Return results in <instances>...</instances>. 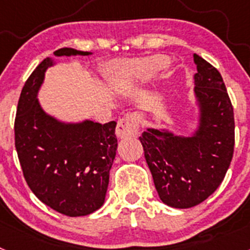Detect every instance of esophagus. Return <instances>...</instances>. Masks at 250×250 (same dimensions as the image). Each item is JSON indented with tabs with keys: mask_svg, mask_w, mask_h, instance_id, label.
<instances>
[{
	"mask_svg": "<svg viewBox=\"0 0 250 250\" xmlns=\"http://www.w3.org/2000/svg\"><path fill=\"white\" fill-rule=\"evenodd\" d=\"M140 126V116L138 114H130L120 119L116 126V135L120 139L132 138L138 135Z\"/></svg>",
	"mask_w": 250,
	"mask_h": 250,
	"instance_id": "1",
	"label": "esophagus"
}]
</instances>
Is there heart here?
Returning <instances> with one entry per match:
<instances>
[{"instance_id": "obj_1", "label": "heart", "mask_w": 250, "mask_h": 250, "mask_svg": "<svg viewBox=\"0 0 250 250\" xmlns=\"http://www.w3.org/2000/svg\"><path fill=\"white\" fill-rule=\"evenodd\" d=\"M165 65L167 59L159 55L119 61L112 63L110 67V80L116 89L129 87L147 81L158 74Z\"/></svg>"}]
</instances>
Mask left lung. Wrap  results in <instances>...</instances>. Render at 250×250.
Segmentation results:
<instances>
[{"instance_id": "left-lung-1", "label": "left lung", "mask_w": 250, "mask_h": 250, "mask_svg": "<svg viewBox=\"0 0 250 250\" xmlns=\"http://www.w3.org/2000/svg\"><path fill=\"white\" fill-rule=\"evenodd\" d=\"M199 126L191 136L147 129L140 136L159 198L178 209L195 207L222 184L234 152V112L220 72L194 54Z\"/></svg>"}]
</instances>
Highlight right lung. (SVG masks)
<instances>
[{"label": "right lung", "instance_id": "add662e5", "mask_svg": "<svg viewBox=\"0 0 250 250\" xmlns=\"http://www.w3.org/2000/svg\"><path fill=\"white\" fill-rule=\"evenodd\" d=\"M54 54L87 56L91 52L63 47ZM52 65V59L46 57L20 95L15 119L17 155L26 183L41 202L63 215H89L105 202L118 149L116 123H62L46 114L37 94Z\"/></svg>", "mask_w": 250, "mask_h": 250}]
</instances>
